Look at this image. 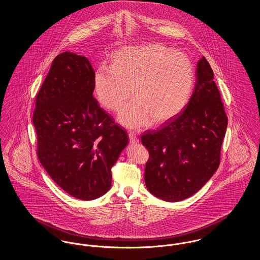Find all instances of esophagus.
<instances>
[{
	"mask_svg": "<svg viewBox=\"0 0 260 260\" xmlns=\"http://www.w3.org/2000/svg\"><path fill=\"white\" fill-rule=\"evenodd\" d=\"M128 137H129V142L133 143V144H136V143L139 142V138H138V136H136L135 133H129L128 134Z\"/></svg>",
	"mask_w": 260,
	"mask_h": 260,
	"instance_id": "esophagus-1",
	"label": "esophagus"
}]
</instances>
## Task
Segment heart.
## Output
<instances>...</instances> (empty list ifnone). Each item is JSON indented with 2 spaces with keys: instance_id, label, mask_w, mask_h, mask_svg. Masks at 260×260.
<instances>
[{
  "instance_id": "1",
  "label": "heart",
  "mask_w": 260,
  "mask_h": 260,
  "mask_svg": "<svg viewBox=\"0 0 260 260\" xmlns=\"http://www.w3.org/2000/svg\"><path fill=\"white\" fill-rule=\"evenodd\" d=\"M194 83L192 64L184 53L159 43L128 47L117 51L111 69L99 67L93 88L99 103L118 113L131 99L118 120L138 129L164 124L177 116L189 100Z\"/></svg>"
}]
</instances>
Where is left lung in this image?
I'll return each mask as SVG.
<instances>
[{
    "label": "left lung",
    "mask_w": 260,
    "mask_h": 260,
    "mask_svg": "<svg viewBox=\"0 0 260 260\" xmlns=\"http://www.w3.org/2000/svg\"><path fill=\"white\" fill-rule=\"evenodd\" d=\"M196 78L185 109L161 129L141 136L149 151L145 184L150 193L167 202L197 193L220 164L228 120L212 69L204 56L197 63Z\"/></svg>",
    "instance_id": "8db88e82"
}]
</instances>
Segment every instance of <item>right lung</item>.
<instances>
[{"label":"right lung","instance_id":"obj_1","mask_svg":"<svg viewBox=\"0 0 260 260\" xmlns=\"http://www.w3.org/2000/svg\"><path fill=\"white\" fill-rule=\"evenodd\" d=\"M93 75L87 57L58 54L33 113L42 166L66 193L85 201L110 189L112 167L128 143L127 133L93 98Z\"/></svg>","mask_w":260,"mask_h":260}]
</instances>
